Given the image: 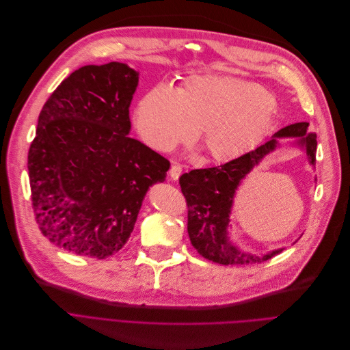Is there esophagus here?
Instances as JSON below:
<instances>
[{
	"label": "esophagus",
	"instance_id": "34e87169",
	"mask_svg": "<svg viewBox=\"0 0 350 350\" xmlns=\"http://www.w3.org/2000/svg\"><path fill=\"white\" fill-rule=\"evenodd\" d=\"M180 174H182V166L178 165V163H174V165L171 166V170H170V176H171L174 180H176V179L180 176Z\"/></svg>",
	"mask_w": 350,
	"mask_h": 350
}]
</instances>
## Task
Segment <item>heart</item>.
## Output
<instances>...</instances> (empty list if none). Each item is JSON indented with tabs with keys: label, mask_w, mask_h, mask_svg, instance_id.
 I'll use <instances>...</instances> for the list:
<instances>
[{
	"label": "heart",
	"mask_w": 350,
	"mask_h": 350,
	"mask_svg": "<svg viewBox=\"0 0 350 350\" xmlns=\"http://www.w3.org/2000/svg\"><path fill=\"white\" fill-rule=\"evenodd\" d=\"M273 104L252 82L224 75L192 77L175 92L157 87L137 107L142 139L158 151H172L198 138L206 157L222 162L251 149L269 125Z\"/></svg>",
	"instance_id": "1"
}]
</instances>
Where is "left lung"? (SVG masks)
Returning <instances> with one entry per match:
<instances>
[{
  "label": "left lung",
  "mask_w": 350,
  "mask_h": 350,
  "mask_svg": "<svg viewBox=\"0 0 350 350\" xmlns=\"http://www.w3.org/2000/svg\"><path fill=\"white\" fill-rule=\"evenodd\" d=\"M308 122H296L279 129L272 139L237 159L205 170H193L179 178L180 191L188 205V235L198 254L221 265H251L269 260L284 249L256 256L243 252L228 237L229 216L235 192L242 179L279 145L278 138H296L309 158L316 162V134H309Z\"/></svg>",
  "instance_id": "8db88e82"
}]
</instances>
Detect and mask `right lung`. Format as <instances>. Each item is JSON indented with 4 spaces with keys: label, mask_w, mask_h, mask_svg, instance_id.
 Listing matches in <instances>:
<instances>
[{
    "label": "right lung",
    "mask_w": 350,
    "mask_h": 350,
    "mask_svg": "<svg viewBox=\"0 0 350 350\" xmlns=\"http://www.w3.org/2000/svg\"><path fill=\"white\" fill-rule=\"evenodd\" d=\"M138 79L122 62L81 66L40 112L28 151L32 209L41 234L75 255L120 252L146 191L171 166L128 135Z\"/></svg>",
    "instance_id": "obj_1"
}]
</instances>
